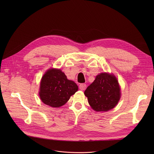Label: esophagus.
<instances>
[{
	"mask_svg": "<svg viewBox=\"0 0 154 154\" xmlns=\"http://www.w3.org/2000/svg\"><path fill=\"white\" fill-rule=\"evenodd\" d=\"M79 88H80V90H81L82 91H83L86 89V84L85 83H81L80 85H79Z\"/></svg>",
	"mask_w": 154,
	"mask_h": 154,
	"instance_id": "34e87169",
	"label": "esophagus"
}]
</instances>
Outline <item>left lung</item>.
Listing matches in <instances>:
<instances>
[{
  "label": "left lung",
  "instance_id": "8db88e82",
  "mask_svg": "<svg viewBox=\"0 0 154 154\" xmlns=\"http://www.w3.org/2000/svg\"><path fill=\"white\" fill-rule=\"evenodd\" d=\"M84 94L90 106L96 112H107L113 108L121 97L117 79L105 72L97 75Z\"/></svg>",
  "mask_w": 154,
  "mask_h": 154
}]
</instances>
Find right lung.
Listing matches in <instances>:
<instances>
[{
	"label": "right lung",
	"mask_w": 154,
	"mask_h": 154,
	"mask_svg": "<svg viewBox=\"0 0 154 154\" xmlns=\"http://www.w3.org/2000/svg\"><path fill=\"white\" fill-rule=\"evenodd\" d=\"M77 90V84L68 80L60 69H51L42 77L39 94L43 103L52 107H60Z\"/></svg>",
	"instance_id": "1"
}]
</instances>
